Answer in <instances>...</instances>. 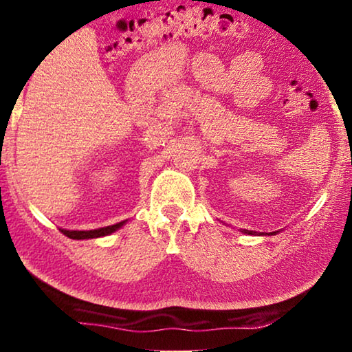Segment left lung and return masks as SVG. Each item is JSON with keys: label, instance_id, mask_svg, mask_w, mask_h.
Instances as JSON below:
<instances>
[{"label": "left lung", "instance_id": "1", "mask_svg": "<svg viewBox=\"0 0 352 352\" xmlns=\"http://www.w3.org/2000/svg\"><path fill=\"white\" fill-rule=\"evenodd\" d=\"M242 233H245V234H258V236L267 234V233H258V231H248V230H242ZM275 233H278V231H273V233H269V234H275Z\"/></svg>", "mask_w": 352, "mask_h": 352}]
</instances>
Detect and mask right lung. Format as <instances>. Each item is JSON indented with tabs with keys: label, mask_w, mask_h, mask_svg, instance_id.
I'll return each mask as SVG.
<instances>
[{
	"label": "right lung",
	"mask_w": 352,
	"mask_h": 352,
	"mask_svg": "<svg viewBox=\"0 0 352 352\" xmlns=\"http://www.w3.org/2000/svg\"><path fill=\"white\" fill-rule=\"evenodd\" d=\"M127 220H122V222L115 223V225H110V226H104V228H98V230H88V231H69V230H62V233L65 236H68L69 239H93V237H102V236H109L111 233H115L116 230L121 228L122 225H126Z\"/></svg>",
	"instance_id": "add662e5"
}]
</instances>
